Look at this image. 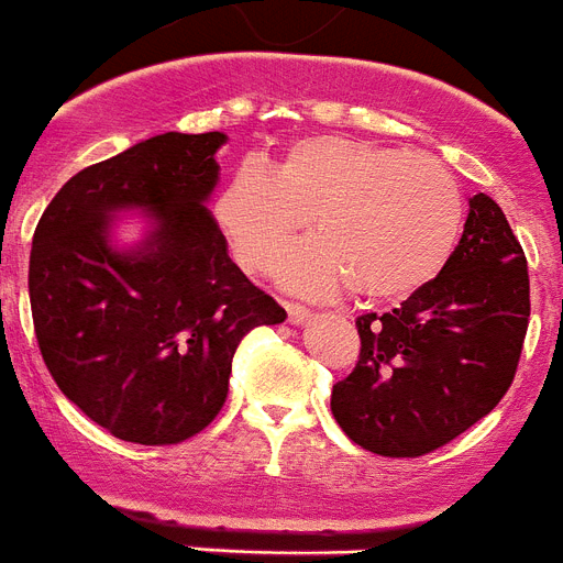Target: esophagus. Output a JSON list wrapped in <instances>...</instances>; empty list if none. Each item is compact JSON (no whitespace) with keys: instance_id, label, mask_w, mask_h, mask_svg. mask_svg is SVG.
<instances>
[{"instance_id":"34e87169","label":"esophagus","mask_w":563,"mask_h":563,"mask_svg":"<svg viewBox=\"0 0 563 563\" xmlns=\"http://www.w3.org/2000/svg\"><path fill=\"white\" fill-rule=\"evenodd\" d=\"M285 310H287V321H290V324H305V321L310 319V310L301 305H290V301H287Z\"/></svg>"}]
</instances>
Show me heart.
<instances>
[{
    "label": "heart",
    "mask_w": 563,
    "mask_h": 563,
    "mask_svg": "<svg viewBox=\"0 0 563 563\" xmlns=\"http://www.w3.org/2000/svg\"><path fill=\"white\" fill-rule=\"evenodd\" d=\"M235 262L264 271L313 216L307 244L273 267L287 290L369 301L407 299L439 276L459 242L464 199L453 173L427 153L350 136H307L273 173L244 165L216 199Z\"/></svg>",
    "instance_id": "1"
}]
</instances>
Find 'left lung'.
<instances>
[{
  "instance_id": "8db88e82",
  "label": "left lung",
  "mask_w": 563,
  "mask_h": 563,
  "mask_svg": "<svg viewBox=\"0 0 563 563\" xmlns=\"http://www.w3.org/2000/svg\"><path fill=\"white\" fill-rule=\"evenodd\" d=\"M530 321L527 258L504 210L470 199L459 247L430 285L390 313L355 321L362 353L333 387L347 439L416 459L484 419L510 390Z\"/></svg>"
}]
</instances>
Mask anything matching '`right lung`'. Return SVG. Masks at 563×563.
<instances>
[{"mask_svg": "<svg viewBox=\"0 0 563 563\" xmlns=\"http://www.w3.org/2000/svg\"><path fill=\"white\" fill-rule=\"evenodd\" d=\"M213 133H162L79 170L33 233V328L42 358L90 421L133 444H179L228 398L239 341L287 313L228 256L208 201ZM143 235L118 242L119 214Z\"/></svg>", "mask_w": 563, "mask_h": 563, "instance_id": "1", "label": "right lung"}]
</instances>
